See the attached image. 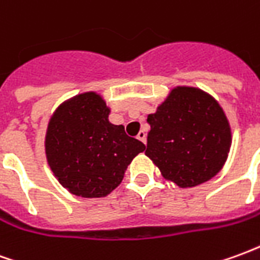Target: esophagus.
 <instances>
[{
	"instance_id": "esophagus-1",
	"label": "esophagus",
	"mask_w": 260,
	"mask_h": 260,
	"mask_svg": "<svg viewBox=\"0 0 260 260\" xmlns=\"http://www.w3.org/2000/svg\"><path fill=\"white\" fill-rule=\"evenodd\" d=\"M136 138L141 142H143V143H146V132H145V131H139V134H138Z\"/></svg>"
}]
</instances>
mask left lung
<instances>
[{
  "mask_svg": "<svg viewBox=\"0 0 260 260\" xmlns=\"http://www.w3.org/2000/svg\"><path fill=\"white\" fill-rule=\"evenodd\" d=\"M147 157L166 180L192 188L212 180L229 156L231 128L223 108L198 87L177 86L147 115Z\"/></svg>",
  "mask_w": 260,
  "mask_h": 260,
  "instance_id": "1",
  "label": "left lung"
}]
</instances>
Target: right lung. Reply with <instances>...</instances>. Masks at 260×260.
Returning a JSON list of instances; mask_svg holds the SVG:
<instances>
[{"instance_id":"1","label":"right lung","mask_w":260,"mask_h":260,"mask_svg":"<svg viewBox=\"0 0 260 260\" xmlns=\"http://www.w3.org/2000/svg\"><path fill=\"white\" fill-rule=\"evenodd\" d=\"M108 107L96 91L64 102L46 132V157L65 189L82 198H103L124 178L135 156L146 146L108 121Z\"/></svg>"}]
</instances>
